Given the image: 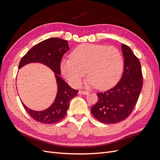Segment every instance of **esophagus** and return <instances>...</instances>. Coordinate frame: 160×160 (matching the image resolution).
I'll use <instances>...</instances> for the list:
<instances>
[{"mask_svg":"<svg viewBox=\"0 0 160 160\" xmlns=\"http://www.w3.org/2000/svg\"><path fill=\"white\" fill-rule=\"evenodd\" d=\"M79 93L81 94V95H88V94H89V92L88 91H79Z\"/></svg>","mask_w":160,"mask_h":160,"instance_id":"obj_1","label":"esophagus"}]
</instances>
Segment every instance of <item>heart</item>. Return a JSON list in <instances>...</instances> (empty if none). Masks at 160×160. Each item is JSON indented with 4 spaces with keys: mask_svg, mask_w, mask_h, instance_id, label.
I'll list each match as a JSON object with an SVG mask.
<instances>
[{
    "mask_svg": "<svg viewBox=\"0 0 160 160\" xmlns=\"http://www.w3.org/2000/svg\"><path fill=\"white\" fill-rule=\"evenodd\" d=\"M123 65L122 57L115 47L81 44L72 51L71 58L62 60L61 71L72 87H78L88 72L89 75L85 81L86 87L98 86L105 89L117 83Z\"/></svg>",
    "mask_w": 160,
    "mask_h": 160,
    "instance_id": "1",
    "label": "heart"
}]
</instances>
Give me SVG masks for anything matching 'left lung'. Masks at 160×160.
<instances>
[{"instance_id": "8db88e82", "label": "left lung", "mask_w": 160, "mask_h": 160, "mask_svg": "<svg viewBox=\"0 0 160 160\" xmlns=\"http://www.w3.org/2000/svg\"><path fill=\"white\" fill-rule=\"evenodd\" d=\"M123 72L113 88L98 93V101L91 113L103 123H116L126 119L137 103L143 85L141 64L130 48L122 45Z\"/></svg>"}]
</instances>
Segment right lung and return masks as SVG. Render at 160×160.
<instances>
[{"label": "right lung", "mask_w": 160, "mask_h": 160, "mask_svg": "<svg viewBox=\"0 0 160 160\" xmlns=\"http://www.w3.org/2000/svg\"><path fill=\"white\" fill-rule=\"evenodd\" d=\"M69 49L67 41L60 38H49L32 47L19 62L18 69L27 64L38 62L48 67L54 72L57 92L54 102L49 108L42 111H35L27 108L21 101L27 112L37 122L45 124L59 122L65 118L70 100L78 93V91L71 88L59 76L62 57Z\"/></svg>", "instance_id": "add662e5"}]
</instances>
